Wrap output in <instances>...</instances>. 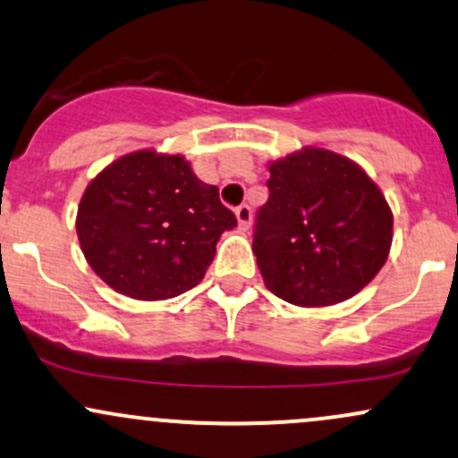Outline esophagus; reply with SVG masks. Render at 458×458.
<instances>
[{
  "instance_id": "obj_1",
  "label": "esophagus",
  "mask_w": 458,
  "mask_h": 458,
  "mask_svg": "<svg viewBox=\"0 0 458 458\" xmlns=\"http://www.w3.org/2000/svg\"><path fill=\"white\" fill-rule=\"evenodd\" d=\"M234 215H237V221H239V228L248 230L250 225H252V208H250L248 204H241L234 208Z\"/></svg>"
}]
</instances>
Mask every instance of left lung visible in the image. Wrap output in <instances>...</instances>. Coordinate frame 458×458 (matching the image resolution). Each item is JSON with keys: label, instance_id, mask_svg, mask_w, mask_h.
<instances>
[{"label": "left lung", "instance_id": "1", "mask_svg": "<svg viewBox=\"0 0 458 458\" xmlns=\"http://www.w3.org/2000/svg\"><path fill=\"white\" fill-rule=\"evenodd\" d=\"M252 250L271 293L295 306L344 302L385 265L394 215L369 175L344 156L306 148L269 165Z\"/></svg>", "mask_w": 458, "mask_h": 458}]
</instances>
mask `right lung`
<instances>
[{"label": "right lung", "instance_id": "right-lung-1", "mask_svg": "<svg viewBox=\"0 0 458 458\" xmlns=\"http://www.w3.org/2000/svg\"><path fill=\"white\" fill-rule=\"evenodd\" d=\"M237 217L182 156L152 149L108 165L80 199V245L95 274L134 300H167L202 283Z\"/></svg>", "mask_w": 458, "mask_h": 458}]
</instances>
